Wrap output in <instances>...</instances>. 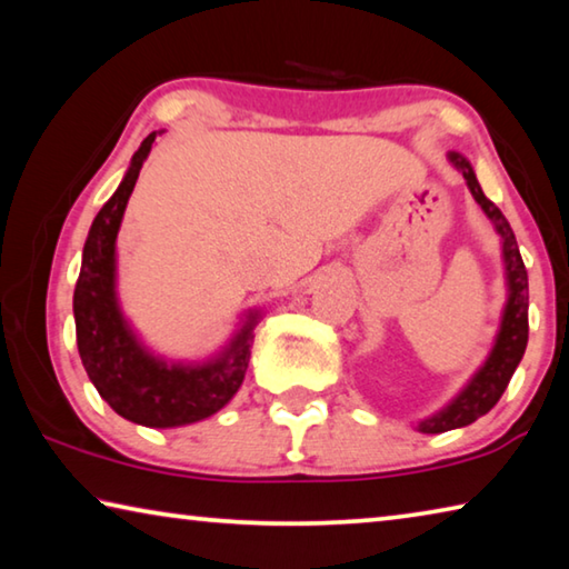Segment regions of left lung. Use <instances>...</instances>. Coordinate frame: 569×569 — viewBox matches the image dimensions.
I'll return each instance as SVG.
<instances>
[{"mask_svg": "<svg viewBox=\"0 0 569 569\" xmlns=\"http://www.w3.org/2000/svg\"><path fill=\"white\" fill-rule=\"evenodd\" d=\"M449 162L461 172V176H465L471 196H475V200L481 206V210H485L487 218L492 220L499 238H502L507 303L502 311V321H499V331L495 336V346L492 351H489L487 361L479 366L475 377L467 381V387L461 389L445 409H439L437 413H431V417L417 423L421 435H441V431L467 427V423L485 417V413L492 409L499 399H502L509 379H512L515 369L519 366V361H522L525 349H527V333H529L527 268L522 263V256H519L515 230L509 228L502 210H499L492 200L481 192L475 168L469 166V160L451 150Z\"/></svg>", "mask_w": 569, "mask_h": 569, "instance_id": "left-lung-1", "label": "left lung"}]
</instances>
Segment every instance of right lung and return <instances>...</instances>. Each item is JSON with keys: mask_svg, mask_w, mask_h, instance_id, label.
Segmentation results:
<instances>
[{"mask_svg": "<svg viewBox=\"0 0 569 569\" xmlns=\"http://www.w3.org/2000/svg\"><path fill=\"white\" fill-rule=\"evenodd\" d=\"M162 132V130H160ZM160 132H150L130 160L118 190L94 216L82 248L72 311L77 349L94 389L122 419L172 429L213 417L246 379L253 329L261 311H248L223 349L206 361H168L138 339L118 301V230L142 162Z\"/></svg>", "mask_w": 569, "mask_h": 569, "instance_id": "obj_1", "label": "right lung"}]
</instances>
